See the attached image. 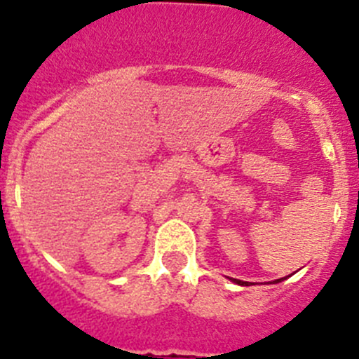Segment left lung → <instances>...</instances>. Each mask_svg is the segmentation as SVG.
I'll use <instances>...</instances> for the list:
<instances>
[{"instance_id": "8db88e82", "label": "left lung", "mask_w": 359, "mask_h": 359, "mask_svg": "<svg viewBox=\"0 0 359 359\" xmlns=\"http://www.w3.org/2000/svg\"><path fill=\"white\" fill-rule=\"evenodd\" d=\"M283 279H284V277H283ZM283 279H277V280H273V283H280ZM232 280H234L236 284H241V286H248V283H245V280H240V279H232Z\"/></svg>"}]
</instances>
